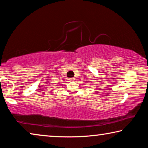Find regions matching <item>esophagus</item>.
I'll use <instances>...</instances> for the list:
<instances>
[{"label":"esophagus","instance_id":"34e87169","mask_svg":"<svg viewBox=\"0 0 148 148\" xmlns=\"http://www.w3.org/2000/svg\"><path fill=\"white\" fill-rule=\"evenodd\" d=\"M69 79H70V81H71V82H74V81H75V79H75L74 77H72V78H70Z\"/></svg>","mask_w":148,"mask_h":148}]
</instances>
